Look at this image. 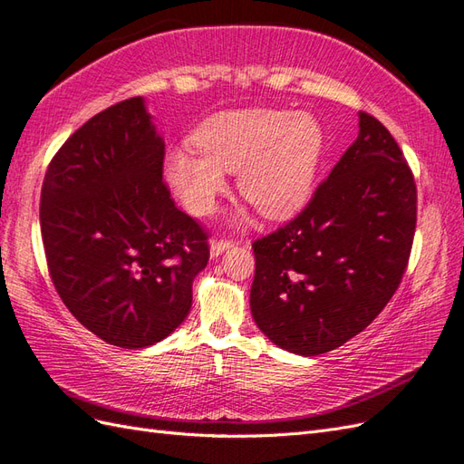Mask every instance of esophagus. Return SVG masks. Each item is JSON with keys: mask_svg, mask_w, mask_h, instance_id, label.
<instances>
[{"mask_svg": "<svg viewBox=\"0 0 464 464\" xmlns=\"http://www.w3.org/2000/svg\"><path fill=\"white\" fill-rule=\"evenodd\" d=\"M232 246H234L232 240H214V242L210 244V256H212V257H218L220 254H224V252L228 250V247H232Z\"/></svg>", "mask_w": 464, "mask_h": 464, "instance_id": "1", "label": "esophagus"}]
</instances>
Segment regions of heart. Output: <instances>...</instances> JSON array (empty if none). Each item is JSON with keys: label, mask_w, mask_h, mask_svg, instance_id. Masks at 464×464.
<instances>
[{"label": "heart", "mask_w": 464, "mask_h": 464, "mask_svg": "<svg viewBox=\"0 0 464 464\" xmlns=\"http://www.w3.org/2000/svg\"><path fill=\"white\" fill-rule=\"evenodd\" d=\"M190 147L165 155V177L197 217L217 208L226 173L238 171L240 195L267 218H287L307 200L323 150L319 121L287 110L246 108L208 118Z\"/></svg>", "instance_id": "heart-1"}]
</instances>
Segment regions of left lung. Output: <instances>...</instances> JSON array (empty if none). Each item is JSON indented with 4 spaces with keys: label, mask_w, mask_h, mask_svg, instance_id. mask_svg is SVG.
I'll return each instance as SVG.
<instances>
[{
    "label": "left lung",
    "mask_w": 464,
    "mask_h": 464,
    "mask_svg": "<svg viewBox=\"0 0 464 464\" xmlns=\"http://www.w3.org/2000/svg\"><path fill=\"white\" fill-rule=\"evenodd\" d=\"M417 222L413 173L392 133H360L295 218L252 244L254 321L271 343L324 354L362 333L400 287Z\"/></svg>",
    "instance_id": "left-lung-1"
}]
</instances>
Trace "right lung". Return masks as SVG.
Returning a JSON list of instances; mask_svg holds the SVG:
<instances>
[{"label": "right lung", "mask_w": 464, "mask_h": 464, "mask_svg": "<svg viewBox=\"0 0 464 464\" xmlns=\"http://www.w3.org/2000/svg\"><path fill=\"white\" fill-rule=\"evenodd\" d=\"M165 141L143 98L78 128L41 188V236L63 303L108 344L138 350L171 334L208 264V234L175 207L163 180Z\"/></svg>", "instance_id": "right-lung-1"}]
</instances>
